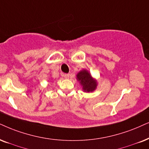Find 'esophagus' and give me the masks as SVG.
<instances>
[{"instance_id":"esophagus-1","label":"esophagus","mask_w":149,"mask_h":149,"mask_svg":"<svg viewBox=\"0 0 149 149\" xmlns=\"http://www.w3.org/2000/svg\"><path fill=\"white\" fill-rule=\"evenodd\" d=\"M63 76H64V78H66V79H69V76H70V75H69V73H67V74H63Z\"/></svg>"}]
</instances>
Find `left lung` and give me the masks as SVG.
I'll return each instance as SVG.
<instances>
[{
  "instance_id": "1",
  "label": "left lung",
  "mask_w": 149,
  "mask_h": 149,
  "mask_svg": "<svg viewBox=\"0 0 149 149\" xmlns=\"http://www.w3.org/2000/svg\"><path fill=\"white\" fill-rule=\"evenodd\" d=\"M77 80L82 86V90L84 92H93L97 87V80L93 78L91 73L86 69L80 71L77 74Z\"/></svg>"
}]
</instances>
